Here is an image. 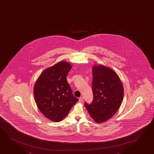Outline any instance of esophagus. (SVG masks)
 I'll return each mask as SVG.
<instances>
[{"instance_id": "1", "label": "esophagus", "mask_w": 154, "mask_h": 154, "mask_svg": "<svg viewBox=\"0 0 154 154\" xmlns=\"http://www.w3.org/2000/svg\"><path fill=\"white\" fill-rule=\"evenodd\" d=\"M83 100H84V97H83V96L80 97H79V102H83Z\"/></svg>"}]
</instances>
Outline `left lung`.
<instances>
[{"instance_id":"obj_1","label":"left lung","mask_w":154,"mask_h":154,"mask_svg":"<svg viewBox=\"0 0 154 154\" xmlns=\"http://www.w3.org/2000/svg\"><path fill=\"white\" fill-rule=\"evenodd\" d=\"M93 77V100L84 105L93 120L102 123L111 118L120 108L124 90L118 75L109 67L94 66Z\"/></svg>"}]
</instances>
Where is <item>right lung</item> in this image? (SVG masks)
I'll return each mask as SVG.
<instances>
[{
  "instance_id": "obj_1",
  "label": "right lung",
  "mask_w": 154,
  "mask_h": 154,
  "mask_svg": "<svg viewBox=\"0 0 154 154\" xmlns=\"http://www.w3.org/2000/svg\"><path fill=\"white\" fill-rule=\"evenodd\" d=\"M71 68L66 61L56 63L43 71L34 87L38 109L47 118L54 122L65 118L78 101L66 79Z\"/></svg>"
}]
</instances>
